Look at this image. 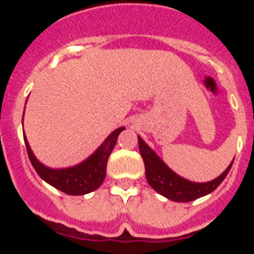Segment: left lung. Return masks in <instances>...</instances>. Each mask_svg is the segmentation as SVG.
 Segmentation results:
<instances>
[{
    "label": "left lung",
    "mask_w": 254,
    "mask_h": 254,
    "mask_svg": "<svg viewBox=\"0 0 254 254\" xmlns=\"http://www.w3.org/2000/svg\"><path fill=\"white\" fill-rule=\"evenodd\" d=\"M138 149L145 163V172L149 185L161 196L167 197L174 202H190L193 199L211 193L225 179L233 165L232 161L228 169L214 181L206 183H193L170 170L141 137H138Z\"/></svg>",
    "instance_id": "8db88e82"
}]
</instances>
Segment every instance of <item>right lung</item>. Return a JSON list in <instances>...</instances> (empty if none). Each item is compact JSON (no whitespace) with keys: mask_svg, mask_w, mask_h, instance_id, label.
<instances>
[{"mask_svg":"<svg viewBox=\"0 0 254 254\" xmlns=\"http://www.w3.org/2000/svg\"><path fill=\"white\" fill-rule=\"evenodd\" d=\"M123 129L125 127H121L112 132L104 141V143L91 155L90 158L76 167L67 168V169H49V168L44 167L43 164H40L35 159L25 137L24 140H25L26 151H28L31 165L34 167L35 172L39 174L40 178L44 179L47 183H49L57 190H62L64 193L71 194V196H80V194L93 192L102 186L105 178V173H107L108 158L113 151L117 138Z\"/></svg>","mask_w":254,"mask_h":254,"instance_id":"1","label":"right lung"}]
</instances>
